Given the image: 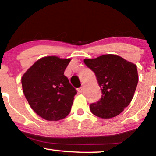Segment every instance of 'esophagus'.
<instances>
[{
	"instance_id": "34e87169",
	"label": "esophagus",
	"mask_w": 156,
	"mask_h": 156,
	"mask_svg": "<svg viewBox=\"0 0 156 156\" xmlns=\"http://www.w3.org/2000/svg\"><path fill=\"white\" fill-rule=\"evenodd\" d=\"M83 87H80V88L78 89V92L79 93H82V92H83Z\"/></svg>"
}]
</instances>
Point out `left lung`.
I'll list each match as a JSON object with an SVG mask.
<instances>
[{
    "instance_id": "left-lung-1",
    "label": "left lung",
    "mask_w": 156,
    "mask_h": 156,
    "mask_svg": "<svg viewBox=\"0 0 156 156\" xmlns=\"http://www.w3.org/2000/svg\"><path fill=\"white\" fill-rule=\"evenodd\" d=\"M84 63L95 73L102 95L90 104L94 115L109 119L119 115L131 102L139 77L136 65L117 55H103Z\"/></svg>"
}]
</instances>
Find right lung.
Returning <instances> with one entry per match:
<instances>
[{
    "mask_svg": "<svg viewBox=\"0 0 156 156\" xmlns=\"http://www.w3.org/2000/svg\"><path fill=\"white\" fill-rule=\"evenodd\" d=\"M70 60L43 57L22 77L23 93L30 106L46 120H60L70 112L77 91L64 75Z\"/></svg>",
    "mask_w": 156,
    "mask_h": 156,
    "instance_id": "right-lung-1",
    "label": "right lung"
}]
</instances>
